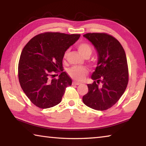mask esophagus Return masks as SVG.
Instances as JSON below:
<instances>
[{"label":"esophagus","instance_id":"obj_1","mask_svg":"<svg viewBox=\"0 0 146 146\" xmlns=\"http://www.w3.org/2000/svg\"><path fill=\"white\" fill-rule=\"evenodd\" d=\"M73 84H74V85H79V84H80V82H73Z\"/></svg>","mask_w":146,"mask_h":146}]
</instances>
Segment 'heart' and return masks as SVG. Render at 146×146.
<instances>
[{
	"instance_id": "b5f03b06",
	"label": "heart",
	"mask_w": 146,
	"mask_h": 146,
	"mask_svg": "<svg viewBox=\"0 0 146 146\" xmlns=\"http://www.w3.org/2000/svg\"><path fill=\"white\" fill-rule=\"evenodd\" d=\"M77 49L81 55L84 56L91 55L92 53V48L90 44L86 42L80 43L77 46ZM68 51L64 53V58H66L68 55ZM68 73L71 78L76 80H82L88 74L87 68L84 66H73L68 70Z\"/></svg>"
}]
</instances>
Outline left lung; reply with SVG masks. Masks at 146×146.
Segmentation results:
<instances>
[{
  "label": "left lung",
  "instance_id": "left-lung-1",
  "mask_svg": "<svg viewBox=\"0 0 146 146\" xmlns=\"http://www.w3.org/2000/svg\"><path fill=\"white\" fill-rule=\"evenodd\" d=\"M97 49V66L91 76L94 80L88 84V92L82 100L88 107L98 111L111 108L124 93L129 72L124 49L117 39L105 33L84 35Z\"/></svg>",
  "mask_w": 146,
  "mask_h": 146
}]
</instances>
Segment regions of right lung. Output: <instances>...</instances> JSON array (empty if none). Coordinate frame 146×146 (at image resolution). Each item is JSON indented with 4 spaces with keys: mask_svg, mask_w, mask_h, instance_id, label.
<instances>
[{
    "mask_svg": "<svg viewBox=\"0 0 146 146\" xmlns=\"http://www.w3.org/2000/svg\"><path fill=\"white\" fill-rule=\"evenodd\" d=\"M80 36L46 32L35 36L24 46L19 59V80L24 93L36 107L49 108L61 102L66 88L72 84L62 71L64 53ZM58 72L61 73L59 78H54Z\"/></svg>",
    "mask_w": 146,
    "mask_h": 146,
    "instance_id": "obj_1",
    "label": "right lung"
}]
</instances>
